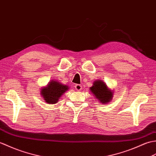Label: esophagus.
Masks as SVG:
<instances>
[{
  "instance_id": "obj_1",
  "label": "esophagus",
  "mask_w": 156,
  "mask_h": 156,
  "mask_svg": "<svg viewBox=\"0 0 156 156\" xmlns=\"http://www.w3.org/2000/svg\"><path fill=\"white\" fill-rule=\"evenodd\" d=\"M75 90H77V91H80V90H81L82 89V87L81 85L77 84L75 85Z\"/></svg>"
}]
</instances>
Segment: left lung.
Listing matches in <instances>:
<instances>
[{"label": "left lung", "instance_id": "left-lung-1", "mask_svg": "<svg viewBox=\"0 0 156 156\" xmlns=\"http://www.w3.org/2000/svg\"><path fill=\"white\" fill-rule=\"evenodd\" d=\"M91 93L99 102L107 103L113 98V91L109 89L104 81L101 80L95 81L91 87H90Z\"/></svg>", "mask_w": 156, "mask_h": 156}]
</instances>
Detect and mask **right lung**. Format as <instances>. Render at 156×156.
<instances>
[{"mask_svg":"<svg viewBox=\"0 0 156 156\" xmlns=\"http://www.w3.org/2000/svg\"><path fill=\"white\" fill-rule=\"evenodd\" d=\"M69 89L67 85L61 83L57 81L52 80L45 87L41 89V94L48 104H55L61 95Z\"/></svg>","mask_w":156,"mask_h":156,"instance_id":"add662e5","label":"right lung"}]
</instances>
